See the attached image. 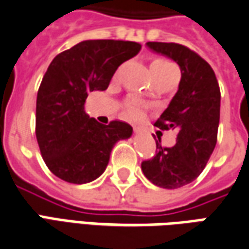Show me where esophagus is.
Returning <instances> with one entry per match:
<instances>
[{
    "label": "esophagus",
    "instance_id": "1",
    "mask_svg": "<svg viewBox=\"0 0 249 249\" xmlns=\"http://www.w3.org/2000/svg\"><path fill=\"white\" fill-rule=\"evenodd\" d=\"M135 132H136V133H140V132H141L140 126H135Z\"/></svg>",
    "mask_w": 249,
    "mask_h": 249
}]
</instances>
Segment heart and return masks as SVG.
Here are the masks:
<instances>
[{
    "instance_id": "b5f03b06",
    "label": "heart",
    "mask_w": 249,
    "mask_h": 249,
    "mask_svg": "<svg viewBox=\"0 0 249 249\" xmlns=\"http://www.w3.org/2000/svg\"><path fill=\"white\" fill-rule=\"evenodd\" d=\"M151 71L153 78L159 76H164V74H169V73H178V66L175 65L172 61H169L167 58H156L152 62ZM126 113L132 119H140L144 114V108L142 105L136 101H129L126 104Z\"/></svg>"
}]
</instances>
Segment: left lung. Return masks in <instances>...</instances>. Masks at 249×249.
Returning <instances> with one entry per match:
<instances>
[{"instance_id":"obj_1","label":"left lung","mask_w":249,"mask_h":249,"mask_svg":"<svg viewBox=\"0 0 249 249\" xmlns=\"http://www.w3.org/2000/svg\"><path fill=\"white\" fill-rule=\"evenodd\" d=\"M146 46L178 62L181 80L178 93L155 123L161 130H176V145L164 148L159 139L155 156L141 162V169L157 187L176 189L198 178L216 146L219 82L208 62L187 46L175 42H146Z\"/></svg>"}]
</instances>
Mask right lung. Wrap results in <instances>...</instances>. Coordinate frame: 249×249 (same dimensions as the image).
Returning <instances> with one entry per match:
<instances>
[{
	"instance_id": "obj_1",
	"label": "right lung",
	"mask_w": 249,
	"mask_h": 249,
	"mask_svg": "<svg viewBox=\"0 0 249 249\" xmlns=\"http://www.w3.org/2000/svg\"><path fill=\"white\" fill-rule=\"evenodd\" d=\"M141 49L133 41L88 40L57 54L41 81L36 137L53 175L71 184L101 176L114 144L132 136L120 120L100 124L84 110L88 93L105 90L123 62Z\"/></svg>"
}]
</instances>
